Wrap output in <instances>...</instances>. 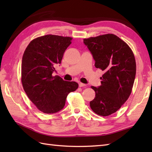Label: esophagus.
<instances>
[{
  "label": "esophagus",
  "mask_w": 152,
  "mask_h": 152,
  "mask_svg": "<svg viewBox=\"0 0 152 152\" xmlns=\"http://www.w3.org/2000/svg\"><path fill=\"white\" fill-rule=\"evenodd\" d=\"M84 86H86V84H84V83H79V87H80V88H82V87H84Z\"/></svg>",
  "instance_id": "esophagus-1"
}]
</instances>
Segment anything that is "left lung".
Listing matches in <instances>:
<instances>
[{
    "label": "left lung",
    "instance_id": "1",
    "mask_svg": "<svg viewBox=\"0 0 152 152\" xmlns=\"http://www.w3.org/2000/svg\"><path fill=\"white\" fill-rule=\"evenodd\" d=\"M83 43L95 61V67L104 72L101 86H91L95 97L90 106L96 114L111 115L131 95L136 76L134 54L124 41L113 34L85 38Z\"/></svg>",
    "mask_w": 152,
    "mask_h": 152
}]
</instances>
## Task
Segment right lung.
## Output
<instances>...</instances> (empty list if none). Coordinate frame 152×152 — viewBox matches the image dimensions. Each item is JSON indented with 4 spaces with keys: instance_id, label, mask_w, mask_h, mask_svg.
<instances>
[{
    "instance_id": "1",
    "label": "right lung",
    "mask_w": 152,
    "mask_h": 152,
    "mask_svg": "<svg viewBox=\"0 0 152 152\" xmlns=\"http://www.w3.org/2000/svg\"><path fill=\"white\" fill-rule=\"evenodd\" d=\"M71 40L70 37L45 35L32 40L23 56L21 82L24 91L37 108L46 114L61 110L67 95L78 88L75 82L52 76Z\"/></svg>"
}]
</instances>
